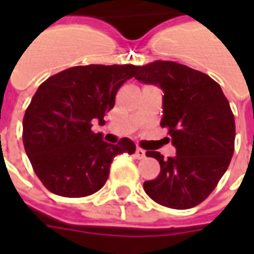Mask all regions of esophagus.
Here are the masks:
<instances>
[{
    "mask_svg": "<svg viewBox=\"0 0 254 254\" xmlns=\"http://www.w3.org/2000/svg\"><path fill=\"white\" fill-rule=\"evenodd\" d=\"M134 155H136L137 159H143V158H145V151H144L143 148H137L136 149V152H134Z\"/></svg>",
    "mask_w": 254,
    "mask_h": 254,
    "instance_id": "1",
    "label": "esophagus"
}]
</instances>
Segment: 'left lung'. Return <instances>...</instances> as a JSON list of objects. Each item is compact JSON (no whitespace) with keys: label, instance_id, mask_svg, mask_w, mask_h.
I'll return each mask as SVG.
<instances>
[{"label":"left lung","instance_id":"left-lung-1","mask_svg":"<svg viewBox=\"0 0 254 254\" xmlns=\"http://www.w3.org/2000/svg\"><path fill=\"white\" fill-rule=\"evenodd\" d=\"M134 78L163 89L160 127H167L177 149L167 159L156 151L145 152L159 162L160 173L144 182V190L165 207H196L216 188L234 154L235 121L229 100L208 74L173 61L138 66Z\"/></svg>","mask_w":254,"mask_h":254}]
</instances>
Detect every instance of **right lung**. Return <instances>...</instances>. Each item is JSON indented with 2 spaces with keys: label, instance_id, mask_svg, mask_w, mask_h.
Returning a JSON list of instances; mask_svg holds the SVG:
<instances>
[{
  "label": "right lung",
  "instance_id": "1",
  "mask_svg": "<svg viewBox=\"0 0 254 254\" xmlns=\"http://www.w3.org/2000/svg\"><path fill=\"white\" fill-rule=\"evenodd\" d=\"M136 65H84L65 69L39 85L23 118V143L38 178L63 197H85L109 178L117 155L134 154L124 137L107 144L91 130L105 124L118 89L136 76Z\"/></svg>",
  "mask_w": 254,
  "mask_h": 254
}]
</instances>
